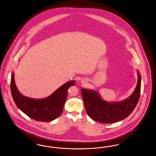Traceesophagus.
<instances>
[{
    "mask_svg": "<svg viewBox=\"0 0 156 156\" xmlns=\"http://www.w3.org/2000/svg\"><path fill=\"white\" fill-rule=\"evenodd\" d=\"M81 83H82V84L85 85V84H86V83H87V81L85 79H82V80H81Z\"/></svg>",
    "mask_w": 156,
    "mask_h": 156,
    "instance_id": "obj_1",
    "label": "esophagus"
}]
</instances>
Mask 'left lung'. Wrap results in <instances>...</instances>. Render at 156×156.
<instances>
[{
    "mask_svg": "<svg viewBox=\"0 0 156 156\" xmlns=\"http://www.w3.org/2000/svg\"><path fill=\"white\" fill-rule=\"evenodd\" d=\"M137 82L133 93L119 101H107L102 99L98 91L82 89L81 94L87 115L94 121L112 124L128 117L137 105L141 87V75L137 69Z\"/></svg>",
    "mask_w": 156,
    "mask_h": 156,
    "instance_id": "left-lung-1",
    "label": "left lung"
}]
</instances>
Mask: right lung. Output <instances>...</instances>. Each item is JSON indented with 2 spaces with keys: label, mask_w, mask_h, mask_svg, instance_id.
Instances as JSON below:
<instances>
[{
  "label": "right lung",
  "mask_w": 156,
  "mask_h": 156,
  "mask_svg": "<svg viewBox=\"0 0 156 156\" xmlns=\"http://www.w3.org/2000/svg\"><path fill=\"white\" fill-rule=\"evenodd\" d=\"M75 85V81H69L43 99L27 97L20 92L14 80V73L11 75L10 89L12 99L19 109L29 117L42 122H50L62 113L67 97L69 87Z\"/></svg>",
  "instance_id": "1"
}]
</instances>
